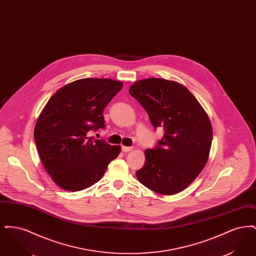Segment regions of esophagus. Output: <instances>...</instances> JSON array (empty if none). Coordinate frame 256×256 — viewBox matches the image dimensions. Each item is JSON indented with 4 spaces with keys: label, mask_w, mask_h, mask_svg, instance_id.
<instances>
[{
    "label": "esophagus",
    "mask_w": 256,
    "mask_h": 256,
    "mask_svg": "<svg viewBox=\"0 0 256 256\" xmlns=\"http://www.w3.org/2000/svg\"><path fill=\"white\" fill-rule=\"evenodd\" d=\"M132 150V146H122V150L124 152H130Z\"/></svg>",
    "instance_id": "34e87169"
}]
</instances>
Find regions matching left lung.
<instances>
[{"instance_id": "1", "label": "left lung", "mask_w": 256, "mask_h": 256, "mask_svg": "<svg viewBox=\"0 0 256 256\" xmlns=\"http://www.w3.org/2000/svg\"><path fill=\"white\" fill-rule=\"evenodd\" d=\"M128 92L146 110L154 130H164L158 145L145 150L138 180L162 195L182 191L209 156L213 132L206 111L185 86L164 78L138 80Z\"/></svg>"}]
</instances>
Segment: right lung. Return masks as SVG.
I'll return each mask as SVG.
<instances>
[{
	"label": "right lung",
	"instance_id": "obj_1",
	"mask_svg": "<svg viewBox=\"0 0 256 256\" xmlns=\"http://www.w3.org/2000/svg\"><path fill=\"white\" fill-rule=\"evenodd\" d=\"M122 88L110 78H82L58 89L40 113L34 141L52 180L67 191L98 182L121 146L90 134L104 128V110Z\"/></svg>",
	"mask_w": 256,
	"mask_h": 256
}]
</instances>
